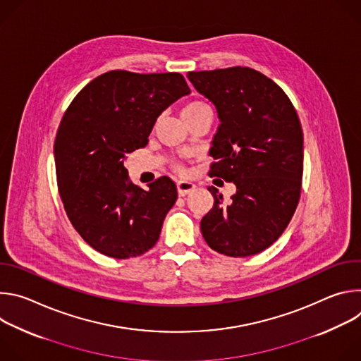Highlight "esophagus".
<instances>
[{
	"mask_svg": "<svg viewBox=\"0 0 361 361\" xmlns=\"http://www.w3.org/2000/svg\"><path fill=\"white\" fill-rule=\"evenodd\" d=\"M195 190V184H192L191 181H185V180H180L177 183V191H178V195L184 197L187 194H190L191 191Z\"/></svg>",
	"mask_w": 361,
	"mask_h": 361,
	"instance_id": "esophagus-1",
	"label": "esophagus"
}]
</instances>
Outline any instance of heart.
I'll use <instances>...</instances> for the list:
<instances>
[{
	"label": "heart",
	"mask_w": 361,
	"mask_h": 361,
	"mask_svg": "<svg viewBox=\"0 0 361 361\" xmlns=\"http://www.w3.org/2000/svg\"><path fill=\"white\" fill-rule=\"evenodd\" d=\"M204 109H210V107L202 101H191V102H188L187 106H184V109L181 110V117L194 114V113H197L200 110H204Z\"/></svg>",
	"instance_id": "b5f03b06"
}]
</instances>
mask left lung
Instances as JSON below:
<instances>
[{
    "label": "left lung",
    "mask_w": 361,
    "mask_h": 361,
    "mask_svg": "<svg viewBox=\"0 0 361 361\" xmlns=\"http://www.w3.org/2000/svg\"><path fill=\"white\" fill-rule=\"evenodd\" d=\"M216 106L210 176L235 184L224 201L216 187L213 209L200 223L214 251L247 257L270 247L288 226L300 200L302 130L287 94L248 67L187 74Z\"/></svg>",
    "instance_id": "obj_1"
}]
</instances>
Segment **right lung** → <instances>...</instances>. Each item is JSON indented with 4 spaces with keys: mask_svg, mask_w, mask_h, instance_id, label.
<instances>
[{
    "mask_svg": "<svg viewBox=\"0 0 361 361\" xmlns=\"http://www.w3.org/2000/svg\"><path fill=\"white\" fill-rule=\"evenodd\" d=\"M190 92L178 73L116 70L88 82L67 109L54 142L59 191L73 227L98 252L126 260L157 243L177 187L160 177L140 188L124 160Z\"/></svg>",
    "mask_w": 361,
    "mask_h": 361,
    "instance_id": "obj_1",
    "label": "right lung"
}]
</instances>
